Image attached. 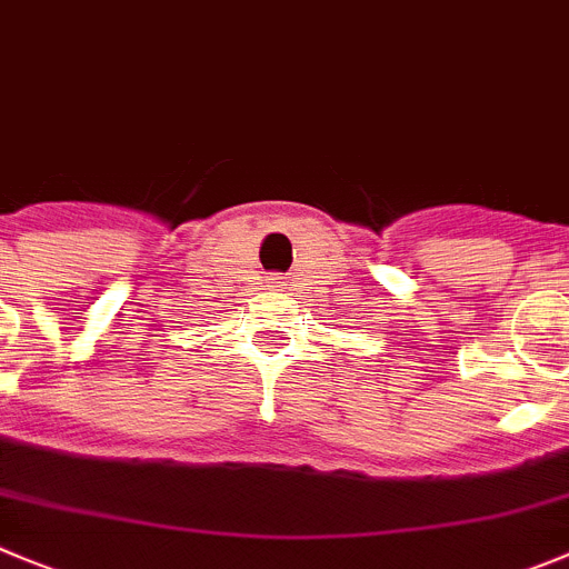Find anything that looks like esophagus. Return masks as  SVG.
I'll list each match as a JSON object with an SVG mask.
<instances>
[{"label":"esophagus","instance_id":"1","mask_svg":"<svg viewBox=\"0 0 569 569\" xmlns=\"http://www.w3.org/2000/svg\"><path fill=\"white\" fill-rule=\"evenodd\" d=\"M274 286H280V278H274Z\"/></svg>","mask_w":569,"mask_h":569}]
</instances>
